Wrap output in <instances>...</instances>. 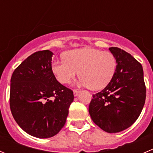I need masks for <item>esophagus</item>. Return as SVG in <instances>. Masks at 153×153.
Segmentation results:
<instances>
[{"label": "esophagus", "mask_w": 153, "mask_h": 153, "mask_svg": "<svg viewBox=\"0 0 153 153\" xmlns=\"http://www.w3.org/2000/svg\"><path fill=\"white\" fill-rule=\"evenodd\" d=\"M79 90L74 89V96H77L78 94H79Z\"/></svg>", "instance_id": "1"}]
</instances>
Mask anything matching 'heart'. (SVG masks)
Here are the masks:
<instances>
[{"label": "heart", "instance_id": "obj_1", "mask_svg": "<svg viewBox=\"0 0 153 153\" xmlns=\"http://www.w3.org/2000/svg\"><path fill=\"white\" fill-rule=\"evenodd\" d=\"M65 60H56L52 71L62 84H69L79 73L80 84L97 90L105 87L113 78L116 66L114 56L91 47L73 49L65 54Z\"/></svg>", "mask_w": 153, "mask_h": 153}]
</instances>
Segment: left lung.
I'll return each instance as SVG.
<instances>
[{
	"mask_svg": "<svg viewBox=\"0 0 153 153\" xmlns=\"http://www.w3.org/2000/svg\"><path fill=\"white\" fill-rule=\"evenodd\" d=\"M109 49L117 63L116 71L107 86L92 95L88 112L102 130L116 133L130 127L139 117L146 89L141 64L123 49Z\"/></svg>",
	"mask_w": 153,
	"mask_h": 153,
	"instance_id": "obj_1",
	"label": "left lung"
}]
</instances>
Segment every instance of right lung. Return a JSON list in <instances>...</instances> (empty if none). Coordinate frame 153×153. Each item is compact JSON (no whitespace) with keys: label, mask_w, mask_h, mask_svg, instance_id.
<instances>
[{"label":"right lung","mask_w":153,"mask_h":153,"mask_svg":"<svg viewBox=\"0 0 153 153\" xmlns=\"http://www.w3.org/2000/svg\"><path fill=\"white\" fill-rule=\"evenodd\" d=\"M52 53L38 51L23 61L10 80V107L17 124L31 136L48 138L64 127L73 91L58 82L52 71Z\"/></svg>","instance_id":"1"}]
</instances>
